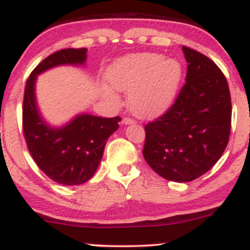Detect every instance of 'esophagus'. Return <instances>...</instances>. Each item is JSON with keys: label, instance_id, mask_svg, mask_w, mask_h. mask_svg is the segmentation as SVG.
I'll use <instances>...</instances> for the list:
<instances>
[{"label": "esophagus", "instance_id": "esophagus-1", "mask_svg": "<svg viewBox=\"0 0 250 250\" xmlns=\"http://www.w3.org/2000/svg\"><path fill=\"white\" fill-rule=\"evenodd\" d=\"M122 123L125 125H133V123H135V121L133 119H130V117H123Z\"/></svg>", "mask_w": 250, "mask_h": 250}]
</instances>
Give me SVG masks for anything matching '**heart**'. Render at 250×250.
Returning <instances> with one entry per match:
<instances>
[{
	"label": "heart",
	"mask_w": 250,
	"mask_h": 250,
	"mask_svg": "<svg viewBox=\"0 0 250 250\" xmlns=\"http://www.w3.org/2000/svg\"><path fill=\"white\" fill-rule=\"evenodd\" d=\"M109 87L128 91V107L136 116L153 119L170 107L182 80V65L175 59L155 53L133 54L116 60L105 74ZM117 100L116 93L104 89Z\"/></svg>",
	"instance_id": "b5f03b06"
}]
</instances>
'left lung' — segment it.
<instances>
[{
    "instance_id": "obj_1",
    "label": "left lung",
    "mask_w": 250,
    "mask_h": 250,
    "mask_svg": "<svg viewBox=\"0 0 250 250\" xmlns=\"http://www.w3.org/2000/svg\"><path fill=\"white\" fill-rule=\"evenodd\" d=\"M186 83L170 109L146 125L143 157L163 179L190 182L219 161L228 145L231 101L228 83L215 63L182 47Z\"/></svg>"
}]
</instances>
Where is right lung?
I'll use <instances>...</instances> for the list:
<instances>
[{"label":"right lung","mask_w":250,"mask_h":250,"mask_svg":"<svg viewBox=\"0 0 250 250\" xmlns=\"http://www.w3.org/2000/svg\"><path fill=\"white\" fill-rule=\"evenodd\" d=\"M87 48L62 49L45 57L28 77L23 100V133L29 153L41 170L60 185L79 186L93 177L105 143L121 117L81 113L61 127L44 120L37 105V76L59 65H85Z\"/></svg>","instance_id":"obj_1"}]
</instances>
